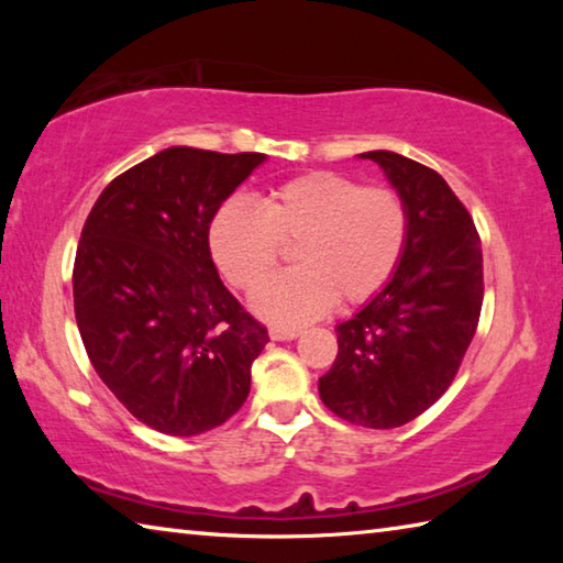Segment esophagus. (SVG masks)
Wrapping results in <instances>:
<instances>
[{"instance_id":"obj_1","label":"esophagus","mask_w":563,"mask_h":563,"mask_svg":"<svg viewBox=\"0 0 563 563\" xmlns=\"http://www.w3.org/2000/svg\"><path fill=\"white\" fill-rule=\"evenodd\" d=\"M268 335H271V340H275V342H285V340H295V338H298L300 330H295V328H271Z\"/></svg>"}]
</instances>
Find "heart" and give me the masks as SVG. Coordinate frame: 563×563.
I'll return each mask as SVG.
<instances>
[{
  "mask_svg": "<svg viewBox=\"0 0 563 563\" xmlns=\"http://www.w3.org/2000/svg\"><path fill=\"white\" fill-rule=\"evenodd\" d=\"M211 255L223 278L251 290L298 245L300 268L253 292L261 318L302 325L335 305H360L387 288L409 243V208L387 184L362 186L340 170H308L283 180L263 208L231 198L213 216Z\"/></svg>",
  "mask_w": 563,
  "mask_h": 563,
  "instance_id": "b5f03b06",
  "label": "heart"
}]
</instances>
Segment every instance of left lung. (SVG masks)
Instances as JSON below:
<instances>
[{
	"mask_svg": "<svg viewBox=\"0 0 563 563\" xmlns=\"http://www.w3.org/2000/svg\"><path fill=\"white\" fill-rule=\"evenodd\" d=\"M385 168L409 208V243L387 288L338 325V357L320 399L350 424L393 430L440 399L460 369L484 300L482 241L437 170L393 151Z\"/></svg>",
	"mask_w": 563,
	"mask_h": 563,
	"instance_id": "1",
	"label": "left lung"
}]
</instances>
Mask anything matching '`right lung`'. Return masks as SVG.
Segmentation results:
<instances>
[{"instance_id": "1", "label": "right lung", "mask_w": 563, "mask_h": 563, "mask_svg": "<svg viewBox=\"0 0 563 563\" xmlns=\"http://www.w3.org/2000/svg\"><path fill=\"white\" fill-rule=\"evenodd\" d=\"M263 154L170 146L93 203L74 261V312L97 375L151 430L194 437L243 407L268 330L208 247L213 216Z\"/></svg>"}]
</instances>
